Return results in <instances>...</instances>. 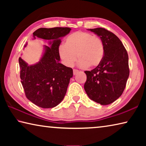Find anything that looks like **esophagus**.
I'll use <instances>...</instances> for the list:
<instances>
[{"label": "esophagus", "mask_w": 146, "mask_h": 146, "mask_svg": "<svg viewBox=\"0 0 146 146\" xmlns=\"http://www.w3.org/2000/svg\"><path fill=\"white\" fill-rule=\"evenodd\" d=\"M78 72H79V71H78V70H73V75H76V74H77Z\"/></svg>", "instance_id": "34e87169"}]
</instances>
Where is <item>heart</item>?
Returning a JSON list of instances; mask_svg holds the SVG:
<instances>
[{
	"instance_id": "obj_1",
	"label": "heart",
	"mask_w": 146,
	"mask_h": 146,
	"mask_svg": "<svg viewBox=\"0 0 146 146\" xmlns=\"http://www.w3.org/2000/svg\"><path fill=\"white\" fill-rule=\"evenodd\" d=\"M58 55L62 63L68 67L73 66L78 58L81 68H93L102 62L104 48L102 40L98 36L78 31L71 33L66 38L64 46L59 47Z\"/></svg>"
}]
</instances>
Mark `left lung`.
I'll return each mask as SVG.
<instances>
[{"label": "left lung", "instance_id": "obj_1", "mask_svg": "<svg viewBox=\"0 0 146 146\" xmlns=\"http://www.w3.org/2000/svg\"><path fill=\"white\" fill-rule=\"evenodd\" d=\"M102 40L104 55L99 65L86 71L84 90L94 102L108 105L118 99L125 88L129 75L128 55L122 42L112 32L102 28L88 29Z\"/></svg>", "mask_w": 146, "mask_h": 146}]
</instances>
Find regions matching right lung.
I'll list each match as a JSON object with an SVG mask.
<instances>
[{
  "mask_svg": "<svg viewBox=\"0 0 146 146\" xmlns=\"http://www.w3.org/2000/svg\"><path fill=\"white\" fill-rule=\"evenodd\" d=\"M71 29L58 27L36 29L33 33V38L48 40L49 44L44 45L40 60L28 65L21 57L19 58L21 83L26 97L42 108H53L62 102L73 76L72 68L60 63L58 55L61 38ZM26 46L27 43L24 48Z\"/></svg>",
  "mask_w": 146,
  "mask_h": 146,
  "instance_id": "right-lung-1",
  "label": "right lung"
}]
</instances>
